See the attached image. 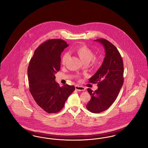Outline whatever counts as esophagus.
I'll return each mask as SVG.
<instances>
[{"label":"esophagus","instance_id":"34e87169","mask_svg":"<svg viewBox=\"0 0 148 148\" xmlns=\"http://www.w3.org/2000/svg\"><path fill=\"white\" fill-rule=\"evenodd\" d=\"M75 89L77 91H85V88L84 87L80 85H75Z\"/></svg>","mask_w":148,"mask_h":148}]
</instances>
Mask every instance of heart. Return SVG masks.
<instances>
[{
  "instance_id": "obj_1",
  "label": "heart",
  "mask_w": 148,
  "mask_h": 148,
  "mask_svg": "<svg viewBox=\"0 0 148 148\" xmlns=\"http://www.w3.org/2000/svg\"><path fill=\"white\" fill-rule=\"evenodd\" d=\"M75 51L77 53L78 56L84 63H89L92 59V63L97 65L100 63V59L97 57H93L94 53L91 49L86 45H80L78 46L75 49ZM69 58V54L65 53L63 55L62 59V63L65 65Z\"/></svg>"
}]
</instances>
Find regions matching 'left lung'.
I'll use <instances>...</instances> for the list:
<instances>
[{
  "label": "left lung",
  "instance_id": "obj_1",
  "mask_svg": "<svg viewBox=\"0 0 148 148\" xmlns=\"http://www.w3.org/2000/svg\"><path fill=\"white\" fill-rule=\"evenodd\" d=\"M104 47L106 56L101 66L90 77L89 83L97 84L98 88L92 91L88 88L91 99L87 109L93 113L103 112L112 105L124 83V64L119 51L112 43L105 39H98Z\"/></svg>",
  "mask_w": 148,
  "mask_h": 148
}]
</instances>
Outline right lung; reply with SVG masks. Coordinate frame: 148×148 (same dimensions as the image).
<instances>
[{
	"label": "right lung",
	"instance_id": "add662e5",
	"mask_svg": "<svg viewBox=\"0 0 148 148\" xmlns=\"http://www.w3.org/2000/svg\"><path fill=\"white\" fill-rule=\"evenodd\" d=\"M68 46L60 39H49L34 51L28 68L29 90L36 104L48 113L60 112L75 90L74 85L60 86L55 74L60 68V56Z\"/></svg>",
	"mask_w": 148,
	"mask_h": 148
}]
</instances>
